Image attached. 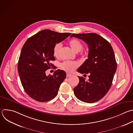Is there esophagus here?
Listing matches in <instances>:
<instances>
[{"instance_id": "34e87169", "label": "esophagus", "mask_w": 133, "mask_h": 133, "mask_svg": "<svg viewBox=\"0 0 133 133\" xmlns=\"http://www.w3.org/2000/svg\"><path fill=\"white\" fill-rule=\"evenodd\" d=\"M72 76V75L70 74H69V73H67V74H66V76H67V77H70V76Z\"/></svg>"}]
</instances>
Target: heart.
Wrapping results in <instances>:
<instances>
[{
  "mask_svg": "<svg viewBox=\"0 0 133 133\" xmlns=\"http://www.w3.org/2000/svg\"><path fill=\"white\" fill-rule=\"evenodd\" d=\"M69 44L71 49L76 52H80L83 48L82 44L77 39H72L69 41ZM62 48V44L61 43H56L53 49V55L55 57H59ZM79 65V63L77 62L72 61H65L61 64V68L68 71H74Z\"/></svg>",
  "mask_w": 133,
  "mask_h": 133,
  "instance_id": "b5f03b06",
  "label": "heart"
}]
</instances>
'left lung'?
I'll return each mask as SVG.
<instances>
[{
    "label": "left lung",
    "instance_id": "8db88e82",
    "mask_svg": "<svg viewBox=\"0 0 133 133\" xmlns=\"http://www.w3.org/2000/svg\"><path fill=\"white\" fill-rule=\"evenodd\" d=\"M82 39L89 48L88 59L78 68L81 74H89V80L78 76L79 82L74 89L75 96L86 103L96 102L108 93L116 70V62L110 43L96 33L71 35Z\"/></svg>",
    "mask_w": 133,
    "mask_h": 133
}]
</instances>
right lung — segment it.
Returning <instances> with one entry per match:
<instances>
[{"label": "right lung", "instance_id": "right-lung-1", "mask_svg": "<svg viewBox=\"0 0 133 133\" xmlns=\"http://www.w3.org/2000/svg\"><path fill=\"white\" fill-rule=\"evenodd\" d=\"M71 35L50 30H42L29 38L21 51L18 70L26 94L38 102H47L57 95L61 83L66 77L62 70H55L47 76L46 70L53 66V49L55 44Z\"/></svg>", "mask_w": 133, "mask_h": 133}]
</instances>
